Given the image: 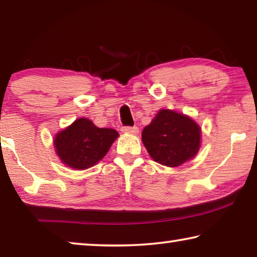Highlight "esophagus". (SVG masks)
I'll return each instance as SVG.
<instances>
[{
	"mask_svg": "<svg viewBox=\"0 0 257 257\" xmlns=\"http://www.w3.org/2000/svg\"><path fill=\"white\" fill-rule=\"evenodd\" d=\"M121 132L124 133V134H137L138 133V128L137 127H122L121 128Z\"/></svg>",
	"mask_w": 257,
	"mask_h": 257,
	"instance_id": "34e87169",
	"label": "esophagus"
}]
</instances>
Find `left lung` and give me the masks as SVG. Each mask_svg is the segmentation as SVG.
Here are the masks:
<instances>
[{"instance_id": "1", "label": "left lung", "mask_w": 257, "mask_h": 257, "mask_svg": "<svg viewBox=\"0 0 257 257\" xmlns=\"http://www.w3.org/2000/svg\"><path fill=\"white\" fill-rule=\"evenodd\" d=\"M142 141L155 162L178 167L197 154L201 129L189 116L161 110L143 130Z\"/></svg>"}]
</instances>
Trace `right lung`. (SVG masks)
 Returning <instances> with one entry per match:
<instances>
[{"mask_svg": "<svg viewBox=\"0 0 257 257\" xmlns=\"http://www.w3.org/2000/svg\"><path fill=\"white\" fill-rule=\"evenodd\" d=\"M118 136L114 129L98 128L90 120L81 118L56 135L54 146L64 164L84 170L101 161Z\"/></svg>", "mask_w": 257, "mask_h": 257, "instance_id": "right-lung-1", "label": "right lung"}]
</instances>
